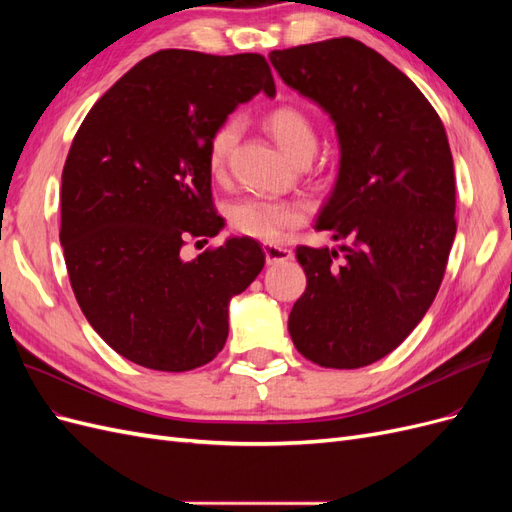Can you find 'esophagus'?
Wrapping results in <instances>:
<instances>
[{"label": "esophagus", "mask_w": 512, "mask_h": 512, "mask_svg": "<svg viewBox=\"0 0 512 512\" xmlns=\"http://www.w3.org/2000/svg\"><path fill=\"white\" fill-rule=\"evenodd\" d=\"M262 250H265L267 265H280V262H286L292 258L290 250H286V247H280V245H273V243H265L262 245Z\"/></svg>", "instance_id": "obj_1"}]
</instances>
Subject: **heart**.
Listing matches in <instances>:
<instances>
[{
	"instance_id": "obj_1",
	"label": "heart",
	"mask_w": 512,
	"mask_h": 512,
	"mask_svg": "<svg viewBox=\"0 0 512 512\" xmlns=\"http://www.w3.org/2000/svg\"><path fill=\"white\" fill-rule=\"evenodd\" d=\"M267 130L288 156L299 162L309 160L316 153L318 134L312 119H309L297 106H280L269 113L265 121ZM241 123L239 119H226L222 126L213 132L207 151L209 170L213 175H222L232 147L239 141ZM226 218L232 230L254 239H277L282 230L301 222V209L290 203L273 198L247 196L232 203L226 211Z\"/></svg>"
}]
</instances>
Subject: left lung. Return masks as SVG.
Masks as SVG:
<instances>
[{
  "mask_svg": "<svg viewBox=\"0 0 512 512\" xmlns=\"http://www.w3.org/2000/svg\"><path fill=\"white\" fill-rule=\"evenodd\" d=\"M282 81L335 126L337 179L318 213L337 247H297L307 275L288 331L305 359L356 369L414 331L442 284L457 232L446 130L418 87L352 38L271 51Z\"/></svg>",
  "mask_w": 512,
  "mask_h": 512,
  "instance_id": "8db88e82",
  "label": "left lung"
}]
</instances>
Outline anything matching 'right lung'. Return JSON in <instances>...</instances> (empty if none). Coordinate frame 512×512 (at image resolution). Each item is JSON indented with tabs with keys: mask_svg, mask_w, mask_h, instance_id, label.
Returning <instances> with one entry per match:
<instances>
[{
	"mask_svg": "<svg viewBox=\"0 0 512 512\" xmlns=\"http://www.w3.org/2000/svg\"><path fill=\"white\" fill-rule=\"evenodd\" d=\"M275 96L262 55L158 51L87 113L61 173L59 241L87 322L128 361L190 371L228 337V305L265 267L250 237L181 258L215 237L209 141L256 94Z\"/></svg>",
	"mask_w": 512,
	"mask_h": 512,
	"instance_id": "1",
	"label": "right lung"
}]
</instances>
